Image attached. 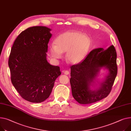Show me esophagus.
I'll list each match as a JSON object with an SVG mask.
<instances>
[{
	"label": "esophagus",
	"mask_w": 131,
	"mask_h": 131,
	"mask_svg": "<svg viewBox=\"0 0 131 131\" xmlns=\"http://www.w3.org/2000/svg\"><path fill=\"white\" fill-rule=\"evenodd\" d=\"M62 72H63V73L64 74H65V75H68L69 73L68 71H65V70H63Z\"/></svg>",
	"instance_id": "esophagus-1"
}]
</instances>
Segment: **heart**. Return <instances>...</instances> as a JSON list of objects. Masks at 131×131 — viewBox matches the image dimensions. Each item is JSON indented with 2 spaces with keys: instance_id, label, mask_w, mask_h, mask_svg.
<instances>
[{
  "instance_id": "heart-1",
  "label": "heart",
  "mask_w": 131,
  "mask_h": 131,
  "mask_svg": "<svg viewBox=\"0 0 131 131\" xmlns=\"http://www.w3.org/2000/svg\"><path fill=\"white\" fill-rule=\"evenodd\" d=\"M55 43L49 45L51 56L59 59L62 53L66 52V59L72 64H78L84 59L90 48L91 40L88 35L75 30L62 33L55 40Z\"/></svg>"
}]
</instances>
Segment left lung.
Listing matches in <instances>:
<instances>
[{"mask_svg":"<svg viewBox=\"0 0 131 131\" xmlns=\"http://www.w3.org/2000/svg\"><path fill=\"white\" fill-rule=\"evenodd\" d=\"M116 58V50L112 45L106 49L92 50L81 62L71 66L72 93L77 102L91 104L107 96L117 75ZM102 68L108 73L100 79L98 77Z\"/></svg>","mask_w":131,"mask_h":131,"instance_id":"8db88e82","label":"left lung"}]
</instances>
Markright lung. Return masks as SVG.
Segmentation results:
<instances>
[{
    "label": "right lung",
    "mask_w": 131,
    "mask_h": 131,
    "mask_svg": "<svg viewBox=\"0 0 131 131\" xmlns=\"http://www.w3.org/2000/svg\"><path fill=\"white\" fill-rule=\"evenodd\" d=\"M50 31L45 26H34L22 31L9 57L13 85L24 99L31 103L48 99L61 74L59 67L50 65L47 60Z\"/></svg>",
    "instance_id": "add662e5"
}]
</instances>
